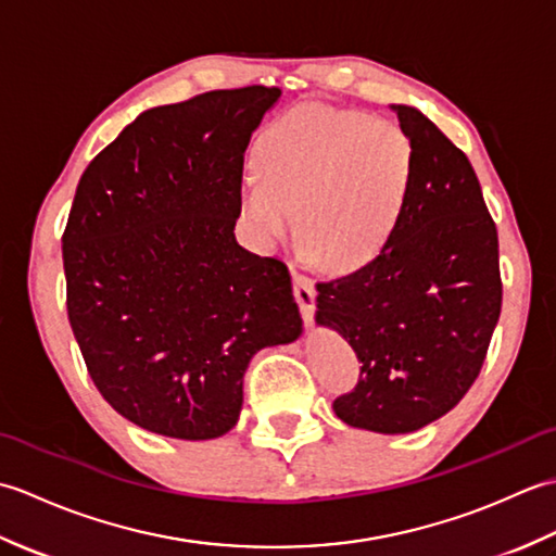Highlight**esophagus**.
Returning <instances> with one entry per match:
<instances>
[{
    "label": "esophagus",
    "mask_w": 556,
    "mask_h": 556,
    "mask_svg": "<svg viewBox=\"0 0 556 556\" xmlns=\"http://www.w3.org/2000/svg\"><path fill=\"white\" fill-rule=\"evenodd\" d=\"M293 296H296V303H299L301 315H303V323L313 325V317H315V285H313V279L296 275V271H293Z\"/></svg>",
    "instance_id": "obj_1"
}]
</instances>
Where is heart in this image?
Returning <instances> with one entry per match:
<instances>
[{
  "label": "heart",
  "mask_w": 556,
  "mask_h": 556,
  "mask_svg": "<svg viewBox=\"0 0 556 556\" xmlns=\"http://www.w3.org/2000/svg\"><path fill=\"white\" fill-rule=\"evenodd\" d=\"M243 215L267 243L287 241L299 215L305 257L351 271L384 251L406 207L413 148L404 128L363 112L299 104L255 143Z\"/></svg>",
  "instance_id": "heart-1"
}]
</instances>
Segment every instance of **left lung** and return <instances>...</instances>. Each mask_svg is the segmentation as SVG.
Masks as SVG:
<instances>
[{
    "label": "left lung",
    "instance_id": "1",
    "mask_svg": "<svg viewBox=\"0 0 556 556\" xmlns=\"http://www.w3.org/2000/svg\"><path fill=\"white\" fill-rule=\"evenodd\" d=\"M413 169L396 231L372 263L317 285L315 323L356 351L361 380L334 401L351 428L406 434L476 382L502 311L497 227L468 157L420 110L392 104Z\"/></svg>",
    "mask_w": 556,
    "mask_h": 556
}]
</instances>
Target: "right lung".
<instances>
[{
	"instance_id": "obj_1",
	"label": "right lung",
	"mask_w": 556,
	"mask_h": 556,
	"mask_svg": "<svg viewBox=\"0 0 556 556\" xmlns=\"http://www.w3.org/2000/svg\"><path fill=\"white\" fill-rule=\"evenodd\" d=\"M279 96L248 86L152 108L78 181L68 323L104 401L148 432L227 434L248 363L303 332L287 265L233 236L243 152Z\"/></svg>"
}]
</instances>
